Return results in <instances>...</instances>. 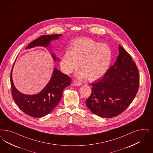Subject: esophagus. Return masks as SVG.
Wrapping results in <instances>:
<instances>
[{
    "mask_svg": "<svg viewBox=\"0 0 153 153\" xmlns=\"http://www.w3.org/2000/svg\"><path fill=\"white\" fill-rule=\"evenodd\" d=\"M72 84L75 85V86H79L81 85L82 84L79 81H73V82H72Z\"/></svg>",
    "mask_w": 153,
    "mask_h": 153,
    "instance_id": "obj_1",
    "label": "esophagus"
}]
</instances>
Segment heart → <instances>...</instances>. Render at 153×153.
<instances>
[{
	"label": "heart",
	"instance_id": "1",
	"mask_svg": "<svg viewBox=\"0 0 153 153\" xmlns=\"http://www.w3.org/2000/svg\"><path fill=\"white\" fill-rule=\"evenodd\" d=\"M112 52L105 44L90 38H81L74 42L61 60V67L65 74L72 73L79 63L81 71L77 74L80 78L94 81L102 77L111 63Z\"/></svg>",
	"mask_w": 153,
	"mask_h": 153
}]
</instances>
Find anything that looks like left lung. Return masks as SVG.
Wrapping results in <instances>:
<instances>
[{"instance_id": "1", "label": "left lung", "mask_w": 153, "mask_h": 153, "mask_svg": "<svg viewBox=\"0 0 153 153\" xmlns=\"http://www.w3.org/2000/svg\"><path fill=\"white\" fill-rule=\"evenodd\" d=\"M119 51L115 64L101 79L91 84V94L85 102L90 111L102 117L121 114L132 103L139 88L136 64L120 45Z\"/></svg>"}]
</instances>
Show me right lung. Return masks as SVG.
<instances>
[{
  "label": "right lung",
  "instance_id": "1",
  "mask_svg": "<svg viewBox=\"0 0 153 153\" xmlns=\"http://www.w3.org/2000/svg\"><path fill=\"white\" fill-rule=\"evenodd\" d=\"M62 36V34L42 36L31 42L26 49L37 46L48 48L51 41L58 39ZM51 55L54 61H59L54 54L51 53ZM14 64L11 72L12 94L13 100L20 109L27 115L33 117H42L50 114L60 102L64 89L71 84V78L55 67L51 79L43 89L36 94L27 95L20 92L13 82L12 70Z\"/></svg>",
  "mask_w": 153,
  "mask_h": 153
}]
</instances>
